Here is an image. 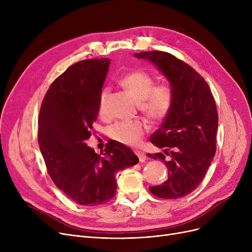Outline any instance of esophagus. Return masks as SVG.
Masks as SVG:
<instances>
[{
	"instance_id": "34e87169",
	"label": "esophagus",
	"mask_w": 252,
	"mask_h": 252,
	"mask_svg": "<svg viewBox=\"0 0 252 252\" xmlns=\"http://www.w3.org/2000/svg\"><path fill=\"white\" fill-rule=\"evenodd\" d=\"M135 153H136V155L139 157L140 162H145V160H146V155H145L143 152H141V151H139V150H136Z\"/></svg>"
}]
</instances>
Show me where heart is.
<instances>
[{
    "label": "heart",
    "mask_w": 252,
    "mask_h": 252,
    "mask_svg": "<svg viewBox=\"0 0 252 252\" xmlns=\"http://www.w3.org/2000/svg\"><path fill=\"white\" fill-rule=\"evenodd\" d=\"M118 84L139 102L140 111L152 121H161L173 108V90L167 85L155 86L153 76L146 71L141 69L130 71L119 79ZM108 93L107 88H104L100 93L98 112L102 117L106 114L105 102ZM148 128V124L144 121L119 122L109 128V136L121 144L137 146L147 133Z\"/></svg>",
    "instance_id": "heart-1"
}]
</instances>
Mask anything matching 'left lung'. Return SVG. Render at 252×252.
<instances>
[{"label": "left lung", "mask_w": 252, "mask_h": 252, "mask_svg": "<svg viewBox=\"0 0 252 252\" xmlns=\"http://www.w3.org/2000/svg\"><path fill=\"white\" fill-rule=\"evenodd\" d=\"M135 56L155 64L174 93L173 108L150 137V142L163 152L148 154L166 164L168 179L149 190L163 199H178L199 186L214 159L219 122L216 101L205 79L176 56L162 51L141 52Z\"/></svg>", "instance_id": "1"}]
</instances>
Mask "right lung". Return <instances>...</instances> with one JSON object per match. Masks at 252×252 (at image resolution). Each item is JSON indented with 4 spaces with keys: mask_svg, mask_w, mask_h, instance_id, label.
Returning <instances> with one entry per match:
<instances>
[{
    "mask_svg": "<svg viewBox=\"0 0 252 252\" xmlns=\"http://www.w3.org/2000/svg\"><path fill=\"white\" fill-rule=\"evenodd\" d=\"M108 58L87 59L69 66L52 83L38 115L37 141L48 174L68 198L95 206L115 196L118 170L139 158L126 145L111 142L101 154L86 144L97 119Z\"/></svg>",
    "mask_w": 252,
    "mask_h": 252,
    "instance_id": "add662e5",
    "label": "right lung"
}]
</instances>
